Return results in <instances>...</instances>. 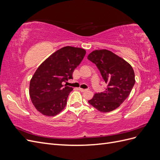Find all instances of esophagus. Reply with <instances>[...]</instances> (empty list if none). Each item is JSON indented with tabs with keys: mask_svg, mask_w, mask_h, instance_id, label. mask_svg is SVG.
<instances>
[{
	"mask_svg": "<svg viewBox=\"0 0 160 160\" xmlns=\"http://www.w3.org/2000/svg\"><path fill=\"white\" fill-rule=\"evenodd\" d=\"M79 91H81L82 92H85V91H88V89H82V88H79Z\"/></svg>",
	"mask_w": 160,
	"mask_h": 160,
	"instance_id": "1",
	"label": "esophagus"
}]
</instances>
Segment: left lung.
I'll return each mask as SVG.
<instances>
[{
  "instance_id": "1",
  "label": "left lung",
  "mask_w": 160,
  "mask_h": 160,
  "mask_svg": "<svg viewBox=\"0 0 160 160\" xmlns=\"http://www.w3.org/2000/svg\"><path fill=\"white\" fill-rule=\"evenodd\" d=\"M88 59L99 70L107 88L95 93L88 102L101 112H109L119 108L127 99L135 84L132 67L122 58L106 49L95 50Z\"/></svg>"
}]
</instances>
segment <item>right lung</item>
I'll use <instances>...</instances> for the list:
<instances>
[{
	"mask_svg": "<svg viewBox=\"0 0 160 160\" xmlns=\"http://www.w3.org/2000/svg\"><path fill=\"white\" fill-rule=\"evenodd\" d=\"M85 53L86 51L81 48L64 47L38 67L29 86L30 98L38 111L46 116H55L63 110L73 89L62 84L72 79V72Z\"/></svg>",
	"mask_w": 160,
	"mask_h": 160,
	"instance_id": "add662e5",
	"label": "right lung"
}]
</instances>
